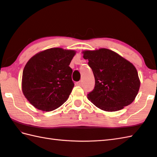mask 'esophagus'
Here are the masks:
<instances>
[{
	"mask_svg": "<svg viewBox=\"0 0 157 157\" xmlns=\"http://www.w3.org/2000/svg\"><path fill=\"white\" fill-rule=\"evenodd\" d=\"M76 84L78 86H82V81H79L76 83Z\"/></svg>",
	"mask_w": 157,
	"mask_h": 157,
	"instance_id": "34e87169",
	"label": "esophagus"
}]
</instances>
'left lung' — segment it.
<instances>
[{
  "instance_id": "8db88e82",
  "label": "left lung",
  "mask_w": 157,
  "mask_h": 157,
  "mask_svg": "<svg viewBox=\"0 0 157 157\" xmlns=\"http://www.w3.org/2000/svg\"><path fill=\"white\" fill-rule=\"evenodd\" d=\"M95 78V86L88 98L105 111H117L134 101L140 82L134 65L106 48L83 52Z\"/></svg>"
}]
</instances>
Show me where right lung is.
<instances>
[{
  "label": "right lung",
  "instance_id": "1",
  "mask_svg": "<svg viewBox=\"0 0 157 157\" xmlns=\"http://www.w3.org/2000/svg\"><path fill=\"white\" fill-rule=\"evenodd\" d=\"M75 51L52 48L33 56L23 71L22 91L39 110L51 111L61 106L74 86L69 66Z\"/></svg>",
  "mask_w": 157,
  "mask_h": 157
}]
</instances>
